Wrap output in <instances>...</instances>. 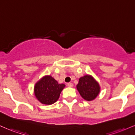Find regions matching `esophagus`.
<instances>
[{
    "instance_id": "1",
    "label": "esophagus",
    "mask_w": 135,
    "mask_h": 135,
    "mask_svg": "<svg viewBox=\"0 0 135 135\" xmlns=\"http://www.w3.org/2000/svg\"><path fill=\"white\" fill-rule=\"evenodd\" d=\"M68 87H73V83H68Z\"/></svg>"
}]
</instances>
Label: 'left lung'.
I'll list each match as a JSON object with an SVG mask.
<instances>
[{"mask_svg":"<svg viewBox=\"0 0 135 135\" xmlns=\"http://www.w3.org/2000/svg\"><path fill=\"white\" fill-rule=\"evenodd\" d=\"M76 89L80 96L86 101H92L100 92V86L91 75H85L79 79Z\"/></svg>","mask_w":135,"mask_h":135,"instance_id":"left-lung-1","label":"left lung"}]
</instances>
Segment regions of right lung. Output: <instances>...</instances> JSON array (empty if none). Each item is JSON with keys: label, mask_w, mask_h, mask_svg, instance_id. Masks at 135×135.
Masks as SVG:
<instances>
[{"label": "right lung", "mask_w": 135, "mask_h": 135, "mask_svg": "<svg viewBox=\"0 0 135 135\" xmlns=\"http://www.w3.org/2000/svg\"><path fill=\"white\" fill-rule=\"evenodd\" d=\"M64 87V84H59L51 76H45L35 84L34 94L42 104H51L58 100Z\"/></svg>", "instance_id": "obj_1"}]
</instances>
